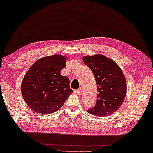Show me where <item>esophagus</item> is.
I'll return each mask as SVG.
<instances>
[{
    "mask_svg": "<svg viewBox=\"0 0 153 153\" xmlns=\"http://www.w3.org/2000/svg\"><path fill=\"white\" fill-rule=\"evenodd\" d=\"M76 92V93L78 94V95H81V94H82V90H81V88H79V89H77V90H76V91H75Z\"/></svg>",
    "mask_w": 153,
    "mask_h": 153,
    "instance_id": "34e87169",
    "label": "esophagus"
}]
</instances>
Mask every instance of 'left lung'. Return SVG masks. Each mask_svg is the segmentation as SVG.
<instances>
[{
    "label": "left lung",
    "mask_w": 153,
    "mask_h": 153,
    "mask_svg": "<svg viewBox=\"0 0 153 153\" xmlns=\"http://www.w3.org/2000/svg\"><path fill=\"white\" fill-rule=\"evenodd\" d=\"M83 61L93 72L99 93L95 106L87 111L97 116L111 114L119 108L126 95L123 71L114 60L100 54L84 56Z\"/></svg>",
    "instance_id": "1"
}]
</instances>
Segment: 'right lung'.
I'll return each mask as SVG.
<instances>
[{
  "instance_id": "right-lung-1",
  "label": "right lung",
  "mask_w": 153,
  "mask_h": 153,
  "mask_svg": "<svg viewBox=\"0 0 153 153\" xmlns=\"http://www.w3.org/2000/svg\"><path fill=\"white\" fill-rule=\"evenodd\" d=\"M66 59L58 54L42 58L26 72L22 83V93L26 104L34 111L51 114L60 109L73 92L68 77L60 74Z\"/></svg>"
}]
</instances>
